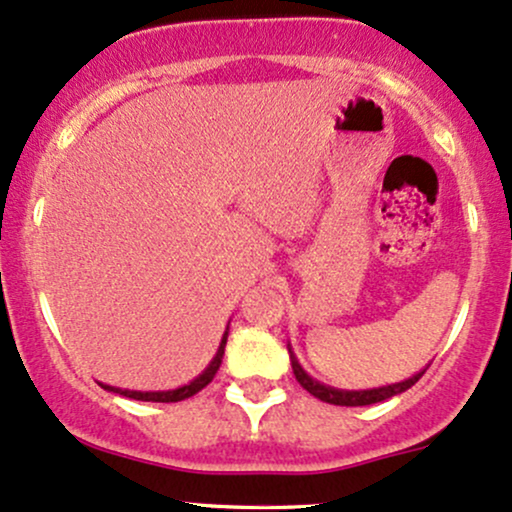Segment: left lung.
Masks as SVG:
<instances>
[{"label":"left lung","instance_id":"8db88e82","mask_svg":"<svg viewBox=\"0 0 512 512\" xmlns=\"http://www.w3.org/2000/svg\"><path fill=\"white\" fill-rule=\"evenodd\" d=\"M288 355H291V367H293V374L295 379L300 381V386H303L305 391H310L312 396L324 400V403H331V405H346V408H357V405H372V403H381V400L386 398H393L398 396V393L408 391L410 386H415L417 381L424 372H427V367L420 369L417 374H412V377L403 379V381H396V384H386V386H377V389H357V391H348V389H336V386H329V384H322V381H317L315 377H310V374L305 372L303 365L298 362V357H295L291 343H288Z\"/></svg>","mask_w":512,"mask_h":512}]
</instances>
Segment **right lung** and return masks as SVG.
Segmentation results:
<instances>
[{"instance_id":"1","label":"right lung","mask_w":512,"mask_h":512,"mask_svg":"<svg viewBox=\"0 0 512 512\" xmlns=\"http://www.w3.org/2000/svg\"><path fill=\"white\" fill-rule=\"evenodd\" d=\"M226 338H229V326H226L224 336H221L219 341V348L217 353H214L212 360H209V365L202 369L200 374L193 381H188V384L178 386V389H169V391H131V389H119V386H109V384H102L100 386L104 391H112V393H119V396H126V398H133V400H152V403H178V400H186L190 396H195L197 391H202L209 381L214 379V374H217V369L221 365V357H224V348H226Z\"/></svg>"}]
</instances>
